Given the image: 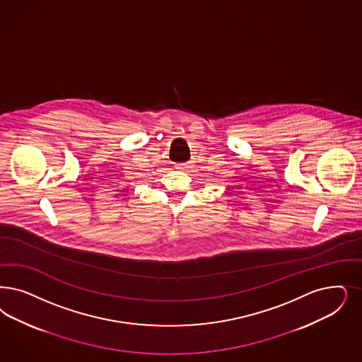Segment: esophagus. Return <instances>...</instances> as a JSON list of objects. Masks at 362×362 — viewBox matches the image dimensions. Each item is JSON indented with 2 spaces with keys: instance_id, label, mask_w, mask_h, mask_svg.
Instances as JSON below:
<instances>
[{
  "instance_id": "esophagus-1",
  "label": "esophagus",
  "mask_w": 362,
  "mask_h": 362,
  "mask_svg": "<svg viewBox=\"0 0 362 362\" xmlns=\"http://www.w3.org/2000/svg\"><path fill=\"white\" fill-rule=\"evenodd\" d=\"M188 168H191L189 163H183V164H177L176 165V170H182V171H186Z\"/></svg>"
}]
</instances>
